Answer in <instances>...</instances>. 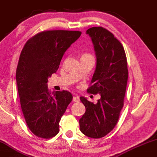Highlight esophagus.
I'll use <instances>...</instances> for the list:
<instances>
[{
  "label": "esophagus",
  "mask_w": 157,
  "mask_h": 157,
  "mask_svg": "<svg viewBox=\"0 0 157 157\" xmlns=\"http://www.w3.org/2000/svg\"><path fill=\"white\" fill-rule=\"evenodd\" d=\"M79 101H80V97H79L78 96H75V97H73V101H75V102H78Z\"/></svg>",
  "instance_id": "obj_1"
}]
</instances>
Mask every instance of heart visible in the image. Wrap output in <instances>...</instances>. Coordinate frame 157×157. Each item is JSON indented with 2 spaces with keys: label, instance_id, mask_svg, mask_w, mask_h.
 <instances>
[{
  "label": "heart",
  "instance_id": "heart-1",
  "mask_svg": "<svg viewBox=\"0 0 157 157\" xmlns=\"http://www.w3.org/2000/svg\"><path fill=\"white\" fill-rule=\"evenodd\" d=\"M85 56H90V55H89V54H84L83 56H82V57H85Z\"/></svg>",
  "mask_w": 157,
  "mask_h": 157
}]
</instances>
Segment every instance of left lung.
Returning a JSON list of instances; mask_svg holds the SVG:
<instances>
[{
	"label": "left lung",
	"mask_w": 157,
	"mask_h": 157,
	"mask_svg": "<svg viewBox=\"0 0 157 157\" xmlns=\"http://www.w3.org/2000/svg\"><path fill=\"white\" fill-rule=\"evenodd\" d=\"M93 42L97 67L88 93L99 94L97 103L80 99L86 113L79 121L80 129L91 138H101L116 126L124 107L128 80L127 60L124 47L114 35L102 27H93L86 31Z\"/></svg>",
	"instance_id": "obj_1"
}]
</instances>
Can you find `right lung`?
Returning a JSON list of instances; mask_svg holds the SVG:
<instances>
[{
	"label": "right lung",
	"instance_id": "obj_1",
	"mask_svg": "<svg viewBox=\"0 0 157 157\" xmlns=\"http://www.w3.org/2000/svg\"><path fill=\"white\" fill-rule=\"evenodd\" d=\"M80 31H46L25 44L20 53L16 80L26 124L36 136L49 139L59 132V122L72 95L67 90L48 88V78L56 73L63 54L80 36Z\"/></svg>",
	"mask_w": 157,
	"mask_h": 157
}]
</instances>
